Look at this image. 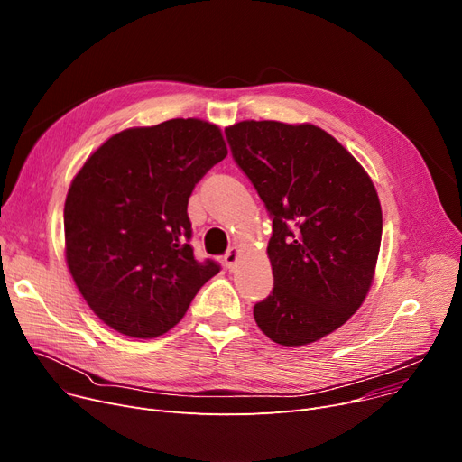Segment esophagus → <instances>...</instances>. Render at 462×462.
<instances>
[{
	"mask_svg": "<svg viewBox=\"0 0 462 462\" xmlns=\"http://www.w3.org/2000/svg\"><path fill=\"white\" fill-rule=\"evenodd\" d=\"M237 247H230L228 251H226V254H225V263H226V268L228 270H234V265H236V262H237Z\"/></svg>",
	"mask_w": 462,
	"mask_h": 462,
	"instance_id": "34e87169",
	"label": "esophagus"
}]
</instances>
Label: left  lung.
Listing matches in <instances>:
<instances>
[{
	"label": "left lung",
	"mask_w": 462,
	"mask_h": 462,
	"mask_svg": "<svg viewBox=\"0 0 462 462\" xmlns=\"http://www.w3.org/2000/svg\"><path fill=\"white\" fill-rule=\"evenodd\" d=\"M225 134L273 221V290L254 305V320L282 346L319 341L369 292L382 239L376 189L343 145L314 125L241 121Z\"/></svg>",
	"instance_id": "left-lung-1"
}]
</instances>
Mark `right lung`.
I'll list each match as a JSON object with an SVG mask.
<instances>
[{
    "mask_svg": "<svg viewBox=\"0 0 462 462\" xmlns=\"http://www.w3.org/2000/svg\"><path fill=\"white\" fill-rule=\"evenodd\" d=\"M226 153L218 127L170 119L114 134L72 180L63 211L67 265L112 329L136 338L166 333L221 270L194 258L187 204Z\"/></svg>",
    "mask_w": 462,
    "mask_h": 462,
    "instance_id": "obj_1",
    "label": "right lung"
}]
</instances>
